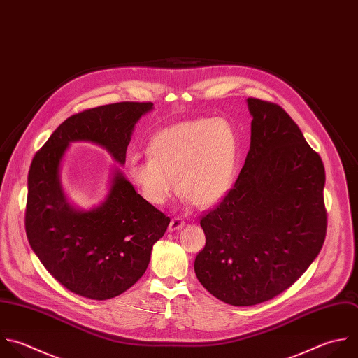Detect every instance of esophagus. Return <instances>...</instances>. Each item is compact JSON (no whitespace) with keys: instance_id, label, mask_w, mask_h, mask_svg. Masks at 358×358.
Returning a JSON list of instances; mask_svg holds the SVG:
<instances>
[{"instance_id":"esophagus-1","label":"esophagus","mask_w":358,"mask_h":358,"mask_svg":"<svg viewBox=\"0 0 358 358\" xmlns=\"http://www.w3.org/2000/svg\"><path fill=\"white\" fill-rule=\"evenodd\" d=\"M183 227H185V221L179 217H175V218H172V221L169 224V231L173 232V231H178V229L183 228Z\"/></svg>"}]
</instances>
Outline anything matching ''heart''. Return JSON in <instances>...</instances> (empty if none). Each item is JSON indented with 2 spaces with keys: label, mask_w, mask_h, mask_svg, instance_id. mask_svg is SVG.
I'll list each match as a JSON object with an SVG mask.
<instances>
[{
  "label": "heart",
  "mask_w": 358,
  "mask_h": 358,
  "mask_svg": "<svg viewBox=\"0 0 358 358\" xmlns=\"http://www.w3.org/2000/svg\"><path fill=\"white\" fill-rule=\"evenodd\" d=\"M150 157L131 158L129 175L143 197L165 204L178 185L183 197L197 207L221 201L232 189L239 141L224 119H194L157 133L148 145Z\"/></svg>",
  "instance_id": "b5f03b06"
}]
</instances>
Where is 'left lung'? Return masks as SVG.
I'll return each mask as SVG.
<instances>
[{"mask_svg": "<svg viewBox=\"0 0 358 358\" xmlns=\"http://www.w3.org/2000/svg\"><path fill=\"white\" fill-rule=\"evenodd\" d=\"M250 148L224 197L201 217L194 271L215 298L256 305L291 287L326 236L323 162L278 105L248 98Z\"/></svg>", "mask_w": 358, "mask_h": 358, "instance_id": "obj_1", "label": "left lung"}]
</instances>
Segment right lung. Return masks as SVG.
I'll return each instance as SVG.
<instances>
[{
  "instance_id": "right-lung-1",
  "label": "right lung",
  "mask_w": 358,
  "mask_h": 358,
  "mask_svg": "<svg viewBox=\"0 0 358 358\" xmlns=\"http://www.w3.org/2000/svg\"><path fill=\"white\" fill-rule=\"evenodd\" d=\"M152 109L151 102H120L73 115L31 164L28 241L46 270L74 294L103 301L134 285L171 218L143 199L117 168L101 204L74 207L60 180L63 158L71 143L90 141L124 165L134 126Z\"/></svg>"
}]
</instances>
